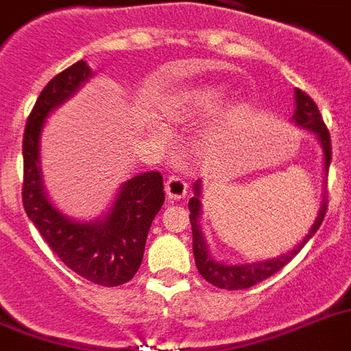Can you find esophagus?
<instances>
[{"label":"esophagus","instance_id":"obj_1","mask_svg":"<svg viewBox=\"0 0 351 351\" xmlns=\"http://www.w3.org/2000/svg\"><path fill=\"white\" fill-rule=\"evenodd\" d=\"M187 193V184L180 176H171L169 180L165 182V195L169 200H180Z\"/></svg>","mask_w":351,"mask_h":351}]
</instances>
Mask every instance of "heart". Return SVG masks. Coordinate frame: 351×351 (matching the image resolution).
<instances>
[{
    "instance_id": "heart-1",
    "label": "heart",
    "mask_w": 351,
    "mask_h": 351,
    "mask_svg": "<svg viewBox=\"0 0 351 351\" xmlns=\"http://www.w3.org/2000/svg\"><path fill=\"white\" fill-rule=\"evenodd\" d=\"M224 97V88L221 84H199L176 93L164 106L167 119L175 123H193L215 114ZM149 130L154 136H164V127L158 121L149 123Z\"/></svg>"
}]
</instances>
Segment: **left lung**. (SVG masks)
<instances>
[{"label":"left lung","instance_id":"1","mask_svg":"<svg viewBox=\"0 0 351 351\" xmlns=\"http://www.w3.org/2000/svg\"><path fill=\"white\" fill-rule=\"evenodd\" d=\"M291 121L296 127L304 128V130L311 132L317 138V141L320 143V149H322L324 176H328V169H330L331 162L330 132H328L322 117H320V112H318L315 101L307 93L298 90V88L294 90V114L291 117ZM187 206H189V223H191V232H193L195 265L199 269L200 276L219 289L239 291V289L252 287L256 283L263 282V280H267L272 274H276L278 271H282L283 267L296 254L300 252L307 241L317 234V230L320 228V224L324 221L328 199H326L324 193V199H322V204H320V210H318L315 223H313V226L306 234V237L293 250H287V252L282 254V256H276V258L248 261V263H224V261H219V259L213 258V254L208 248V243H206L202 228H200V217H202V180H197L193 184V197L189 199V204Z\"/></svg>","mask_w":351,"mask_h":351}]
</instances>
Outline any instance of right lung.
I'll return each instance as SVG.
<instances>
[{"label":"right lung","mask_w":351,"mask_h":351,"mask_svg":"<svg viewBox=\"0 0 351 351\" xmlns=\"http://www.w3.org/2000/svg\"><path fill=\"white\" fill-rule=\"evenodd\" d=\"M93 77L84 60L75 62L47 82L36 99L23 134V208L40 235L62 263L88 282L117 287L132 280L145 252L152 221L164 206V176L149 171L119 186L101 217H68L51 202L42 178L40 149L45 121Z\"/></svg>","instance_id":"obj_1"}]
</instances>
